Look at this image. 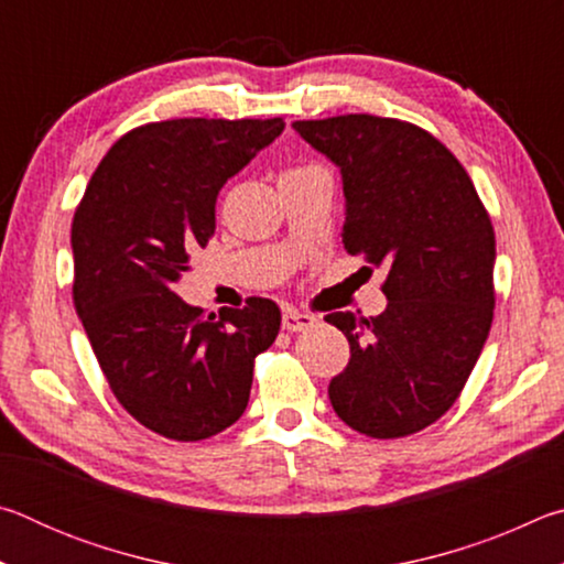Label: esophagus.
<instances>
[{
    "instance_id": "34e87169",
    "label": "esophagus",
    "mask_w": 564,
    "mask_h": 564,
    "mask_svg": "<svg viewBox=\"0 0 564 564\" xmlns=\"http://www.w3.org/2000/svg\"><path fill=\"white\" fill-rule=\"evenodd\" d=\"M283 328L285 330H305V328H311L313 323H316V318L311 316V313H303V311H299V308H285L283 311Z\"/></svg>"
}]
</instances>
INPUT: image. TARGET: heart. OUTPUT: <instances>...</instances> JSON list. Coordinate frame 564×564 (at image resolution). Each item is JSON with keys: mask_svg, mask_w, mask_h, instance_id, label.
<instances>
[{"mask_svg": "<svg viewBox=\"0 0 564 564\" xmlns=\"http://www.w3.org/2000/svg\"><path fill=\"white\" fill-rule=\"evenodd\" d=\"M299 169H308V166H299Z\"/></svg>", "mask_w": 564, "mask_h": 564, "instance_id": "b5f03b06", "label": "heart"}]
</instances>
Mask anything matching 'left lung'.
Here are the masks:
<instances>
[{"label":"left lung","instance_id":"obj_1","mask_svg":"<svg viewBox=\"0 0 564 564\" xmlns=\"http://www.w3.org/2000/svg\"><path fill=\"white\" fill-rule=\"evenodd\" d=\"M293 129L340 169L346 251L388 269L380 316H326L350 343L330 405L368 437L413 435L453 408L488 340L490 214L453 151L415 123L343 113Z\"/></svg>","mask_w":564,"mask_h":564}]
</instances>
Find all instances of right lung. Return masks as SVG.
<instances>
[{
  "label": "right lung",
  "instance_id": "right-lung-1",
  "mask_svg": "<svg viewBox=\"0 0 564 564\" xmlns=\"http://www.w3.org/2000/svg\"><path fill=\"white\" fill-rule=\"evenodd\" d=\"M273 119H169L123 133L72 221L74 305L127 413L196 443L243 415L253 362L279 336L269 299L206 313L174 293L216 231V196L283 131Z\"/></svg>",
  "mask_w": 564,
  "mask_h": 564
}]
</instances>
